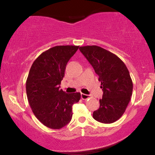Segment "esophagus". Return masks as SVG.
<instances>
[{"instance_id": "34e87169", "label": "esophagus", "mask_w": 155, "mask_h": 155, "mask_svg": "<svg viewBox=\"0 0 155 155\" xmlns=\"http://www.w3.org/2000/svg\"><path fill=\"white\" fill-rule=\"evenodd\" d=\"M81 99H83V100H87V99L90 98V95H86V94H84V93H81Z\"/></svg>"}]
</instances>
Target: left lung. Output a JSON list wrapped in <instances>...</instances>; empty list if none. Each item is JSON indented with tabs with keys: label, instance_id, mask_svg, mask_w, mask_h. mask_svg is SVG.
<instances>
[{
	"label": "left lung",
	"instance_id": "1",
	"mask_svg": "<svg viewBox=\"0 0 155 155\" xmlns=\"http://www.w3.org/2000/svg\"><path fill=\"white\" fill-rule=\"evenodd\" d=\"M79 50L93 67L104 94L100 107L93 112L97 122L110 124L123 115L133 92V81L125 64L111 51L97 46H84Z\"/></svg>",
	"mask_w": 155,
	"mask_h": 155
}]
</instances>
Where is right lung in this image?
<instances>
[{"label": "right lung", "instance_id": "add662e5", "mask_svg": "<svg viewBox=\"0 0 155 155\" xmlns=\"http://www.w3.org/2000/svg\"><path fill=\"white\" fill-rule=\"evenodd\" d=\"M79 46H56L41 53L30 69L26 92L32 111L46 127L60 129L71 122L72 106L81 98L79 92L65 93L60 84L65 67Z\"/></svg>", "mask_w": 155, "mask_h": 155}]
</instances>
